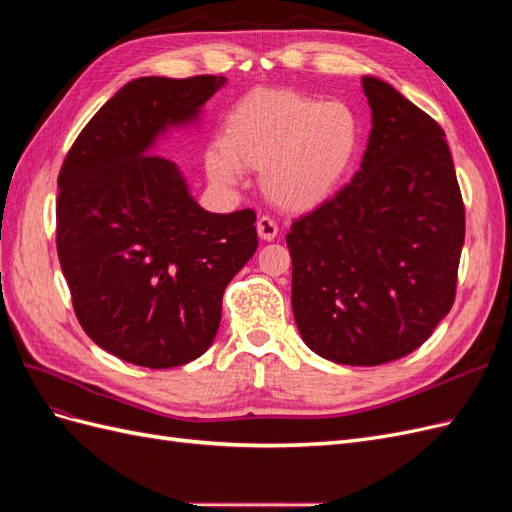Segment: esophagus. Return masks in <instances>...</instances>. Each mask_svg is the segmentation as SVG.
Listing matches in <instances>:
<instances>
[{"instance_id":"34e87169","label":"esophagus","mask_w":512,"mask_h":512,"mask_svg":"<svg viewBox=\"0 0 512 512\" xmlns=\"http://www.w3.org/2000/svg\"><path fill=\"white\" fill-rule=\"evenodd\" d=\"M256 230H258V237L262 241H273L277 237V224L269 218V215H262V218H258Z\"/></svg>"}]
</instances>
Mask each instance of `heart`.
Segmentation results:
<instances>
[{"instance_id": "obj_1", "label": "heart", "mask_w": 512, "mask_h": 512, "mask_svg": "<svg viewBox=\"0 0 512 512\" xmlns=\"http://www.w3.org/2000/svg\"><path fill=\"white\" fill-rule=\"evenodd\" d=\"M363 123L348 102L299 91H258L239 100L224 121V138L205 149V170L232 188L243 168L262 170L271 203L307 211L329 200L359 156Z\"/></svg>"}]
</instances>
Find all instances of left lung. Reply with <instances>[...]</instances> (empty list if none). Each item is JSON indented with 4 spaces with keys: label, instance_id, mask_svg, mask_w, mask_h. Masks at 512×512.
<instances>
[{
    "label": "left lung",
    "instance_id": "obj_1",
    "mask_svg": "<svg viewBox=\"0 0 512 512\" xmlns=\"http://www.w3.org/2000/svg\"><path fill=\"white\" fill-rule=\"evenodd\" d=\"M371 132L359 173L292 224V314L309 350L371 367L410 354L451 312L466 237L444 132L363 76Z\"/></svg>",
    "mask_w": 512,
    "mask_h": 512
}]
</instances>
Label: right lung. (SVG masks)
Instances as JSON below:
<instances>
[{
	"label": "right lung",
	"mask_w": 512,
	"mask_h": 512,
	"mask_svg": "<svg viewBox=\"0 0 512 512\" xmlns=\"http://www.w3.org/2000/svg\"><path fill=\"white\" fill-rule=\"evenodd\" d=\"M224 76H141L76 138L59 173L57 254L83 331L117 359L185 365L213 344L228 282L256 252V213H211L175 162L170 130L198 126Z\"/></svg>",
	"instance_id": "add662e5"
}]
</instances>
